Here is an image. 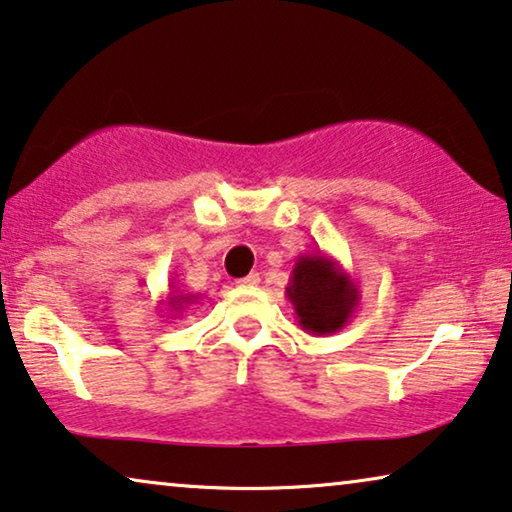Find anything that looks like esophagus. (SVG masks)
I'll return each instance as SVG.
<instances>
[{
	"label": "esophagus",
	"mask_w": 512,
	"mask_h": 512,
	"mask_svg": "<svg viewBox=\"0 0 512 512\" xmlns=\"http://www.w3.org/2000/svg\"><path fill=\"white\" fill-rule=\"evenodd\" d=\"M258 281H261V277H258L256 272H251V274H247V277L238 279V284L244 288H254V286H258Z\"/></svg>",
	"instance_id": "34e87169"
}]
</instances>
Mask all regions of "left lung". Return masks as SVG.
Here are the masks:
<instances>
[{
  "label": "left lung",
  "instance_id": "8db88e82",
  "mask_svg": "<svg viewBox=\"0 0 512 512\" xmlns=\"http://www.w3.org/2000/svg\"><path fill=\"white\" fill-rule=\"evenodd\" d=\"M286 298L291 300L300 328L323 337L348 325L360 305V288L337 258L316 251L295 258Z\"/></svg>",
  "mask_w": 512,
  "mask_h": 512
}]
</instances>
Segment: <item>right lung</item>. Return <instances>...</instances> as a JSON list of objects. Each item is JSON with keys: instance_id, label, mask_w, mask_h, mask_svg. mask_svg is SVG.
Listing matches in <instances>:
<instances>
[{"instance_id": "add662e5", "label": "right lung", "mask_w": 512, "mask_h": 512, "mask_svg": "<svg viewBox=\"0 0 512 512\" xmlns=\"http://www.w3.org/2000/svg\"><path fill=\"white\" fill-rule=\"evenodd\" d=\"M170 291H168V298L161 300L166 302V307L170 309V314H182L184 309H187V305H194V302L198 300V295H189V293H182V291H175V281H170ZM170 316V318H175Z\"/></svg>"}]
</instances>
